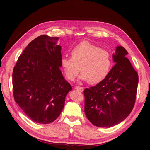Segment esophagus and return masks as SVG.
Instances as JSON below:
<instances>
[{"instance_id":"obj_1","label":"esophagus","mask_w":150,"mask_h":150,"mask_svg":"<svg viewBox=\"0 0 150 150\" xmlns=\"http://www.w3.org/2000/svg\"><path fill=\"white\" fill-rule=\"evenodd\" d=\"M75 89H76V90H77V91H79L80 92H83V88H82V87L75 86Z\"/></svg>"}]
</instances>
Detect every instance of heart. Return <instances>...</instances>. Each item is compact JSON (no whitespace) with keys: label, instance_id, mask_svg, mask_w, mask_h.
<instances>
[{"label":"heart","instance_id":"b5f03b06","mask_svg":"<svg viewBox=\"0 0 150 150\" xmlns=\"http://www.w3.org/2000/svg\"><path fill=\"white\" fill-rule=\"evenodd\" d=\"M71 57H63L61 66L64 75L70 81L77 76L81 67L80 79L97 83L105 79L112 65L110 53L88 41H83L71 50Z\"/></svg>","mask_w":150,"mask_h":150}]
</instances>
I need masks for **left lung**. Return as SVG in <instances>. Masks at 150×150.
<instances>
[{
	"label": "left lung",
	"instance_id": "1",
	"mask_svg": "<svg viewBox=\"0 0 150 150\" xmlns=\"http://www.w3.org/2000/svg\"><path fill=\"white\" fill-rule=\"evenodd\" d=\"M127 54L125 48L117 46L112 55L116 64L105 79L83 91L84 112L95 126L114 127L122 122L133 109L139 77L126 57Z\"/></svg>",
	"mask_w": 150,
	"mask_h": 150
}]
</instances>
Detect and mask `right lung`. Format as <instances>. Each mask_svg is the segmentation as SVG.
I'll return each instance as SVG.
<instances>
[{"label": "right lung", "mask_w": 150, "mask_h": 150, "mask_svg": "<svg viewBox=\"0 0 150 150\" xmlns=\"http://www.w3.org/2000/svg\"><path fill=\"white\" fill-rule=\"evenodd\" d=\"M58 40L47 35L35 38L13 69L14 98L26 116L38 123L56 120L72 89L60 69L61 47Z\"/></svg>", "instance_id": "add662e5"}]
</instances>
